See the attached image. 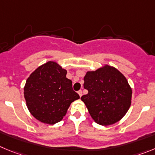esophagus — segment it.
<instances>
[{"mask_svg":"<svg viewBox=\"0 0 155 155\" xmlns=\"http://www.w3.org/2000/svg\"><path fill=\"white\" fill-rule=\"evenodd\" d=\"M78 94H79V95L81 97V96H82V90L78 91Z\"/></svg>","mask_w":155,"mask_h":155,"instance_id":"esophagus-1","label":"esophagus"}]
</instances>
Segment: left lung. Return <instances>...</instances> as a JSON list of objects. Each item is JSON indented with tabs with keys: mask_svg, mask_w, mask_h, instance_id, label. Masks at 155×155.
Masks as SVG:
<instances>
[{
	"mask_svg": "<svg viewBox=\"0 0 155 155\" xmlns=\"http://www.w3.org/2000/svg\"><path fill=\"white\" fill-rule=\"evenodd\" d=\"M83 86L88 94L82 95L81 100L99 125L116 123L131 106V86L125 76L114 66L104 65L95 71H88Z\"/></svg>",
	"mask_w": 155,
	"mask_h": 155,
	"instance_id": "left-lung-1",
	"label": "left lung"
}]
</instances>
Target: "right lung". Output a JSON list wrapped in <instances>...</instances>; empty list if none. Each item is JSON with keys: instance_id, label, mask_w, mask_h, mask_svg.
<instances>
[{"instance_id": "add662e5", "label": "right lung", "mask_w": 155, "mask_h": 155, "mask_svg": "<svg viewBox=\"0 0 155 155\" xmlns=\"http://www.w3.org/2000/svg\"><path fill=\"white\" fill-rule=\"evenodd\" d=\"M66 73L56 62L48 61L27 78L24 92L26 105L30 114L43 123L54 125L61 121L71 103L79 99Z\"/></svg>"}]
</instances>
